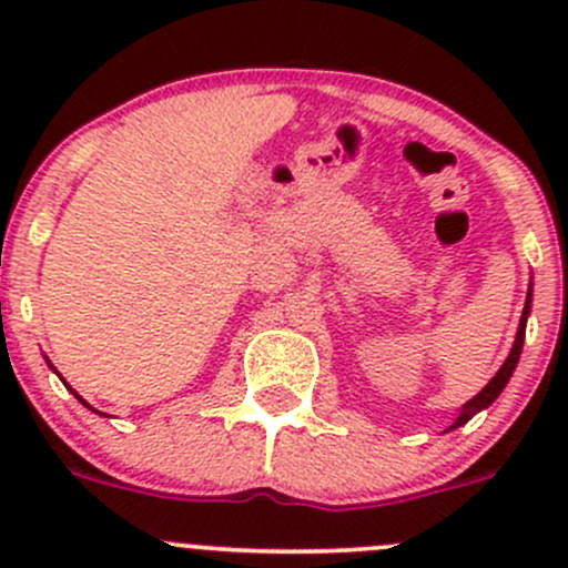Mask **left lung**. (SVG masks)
<instances>
[{
	"label": "left lung",
	"instance_id": "8db88e82",
	"mask_svg": "<svg viewBox=\"0 0 568 568\" xmlns=\"http://www.w3.org/2000/svg\"><path fill=\"white\" fill-rule=\"evenodd\" d=\"M528 316H530V291H528V300H525V311H523V318H519L517 341H514V346H511V354H508V357H506V363L500 365V371H497V374L491 376V382H489V385H486L484 390H480L478 395H475V398H469L467 404L462 406L459 417H456V423H454V426H450V428H459V426H464V423H467L469 417H473V415H478L480 409H486V406H489L491 400H495L497 395L503 393V387L508 385V379H511L514 368H517V363H519V354H523V343H525V326H528ZM450 428H448V432H450Z\"/></svg>",
	"mask_w": 568,
	"mask_h": 568
}]
</instances>
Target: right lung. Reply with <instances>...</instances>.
Here are the masks:
<instances>
[{
    "label": "right lung",
    "instance_id": "add662e5",
    "mask_svg": "<svg viewBox=\"0 0 568 568\" xmlns=\"http://www.w3.org/2000/svg\"><path fill=\"white\" fill-rule=\"evenodd\" d=\"M77 398H79V395H77ZM79 400H82V398H79ZM82 404H84V406H88V400H82ZM90 409H93V406H90Z\"/></svg>",
    "mask_w": 568,
    "mask_h": 568
}]
</instances>
